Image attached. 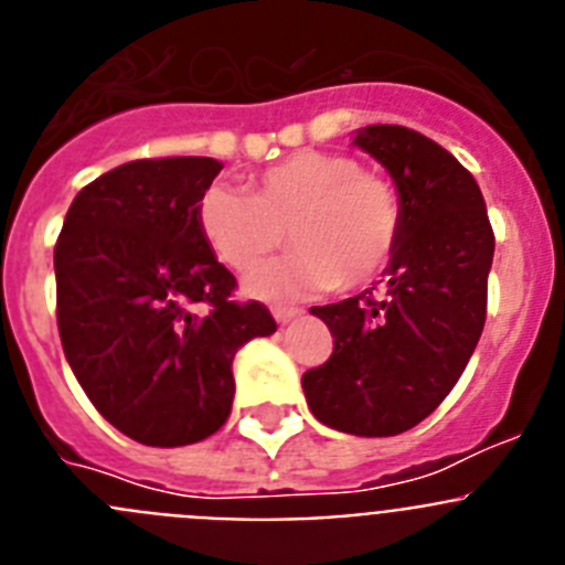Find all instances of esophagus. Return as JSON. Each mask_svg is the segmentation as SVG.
I'll use <instances>...</instances> for the list:
<instances>
[{
    "label": "esophagus",
    "mask_w": 565,
    "mask_h": 565,
    "mask_svg": "<svg viewBox=\"0 0 565 565\" xmlns=\"http://www.w3.org/2000/svg\"><path fill=\"white\" fill-rule=\"evenodd\" d=\"M271 313H274V319H277V322H288V319L297 317L299 308H294V306H274Z\"/></svg>",
    "instance_id": "34e87169"
}]
</instances>
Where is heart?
I'll return each mask as SVG.
<instances>
[{
    "label": "heart",
    "instance_id": "heart-1",
    "mask_svg": "<svg viewBox=\"0 0 565 565\" xmlns=\"http://www.w3.org/2000/svg\"><path fill=\"white\" fill-rule=\"evenodd\" d=\"M198 226L223 266L248 271L271 252H297L248 274L254 297L286 299L362 288L387 268L402 234V198L384 174L351 154L302 149L248 183L209 186L198 201Z\"/></svg>",
    "mask_w": 565,
    "mask_h": 565
}]
</instances>
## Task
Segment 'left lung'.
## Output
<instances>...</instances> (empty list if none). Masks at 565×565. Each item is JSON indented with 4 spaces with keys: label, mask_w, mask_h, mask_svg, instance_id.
<instances>
[{
    "label": "left lung",
    "mask_w": 565,
    "mask_h": 565,
    "mask_svg": "<svg viewBox=\"0 0 565 565\" xmlns=\"http://www.w3.org/2000/svg\"><path fill=\"white\" fill-rule=\"evenodd\" d=\"M353 143L391 172L402 234L382 297L367 288L311 308L333 353L306 371L302 391L333 430L382 438L424 422L461 379L487 322L495 234L476 178L427 135L373 124Z\"/></svg>",
    "instance_id": "1"
}]
</instances>
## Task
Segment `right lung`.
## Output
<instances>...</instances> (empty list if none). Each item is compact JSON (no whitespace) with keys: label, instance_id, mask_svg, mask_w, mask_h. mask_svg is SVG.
Returning <instances> with one entry per match:
<instances>
[{"label":"right lung","instance_id":"obj_1","mask_svg":"<svg viewBox=\"0 0 565 565\" xmlns=\"http://www.w3.org/2000/svg\"><path fill=\"white\" fill-rule=\"evenodd\" d=\"M214 158H143L76 194L56 239L64 356L96 411L132 441L183 447L232 413L234 353L277 322L198 226ZM203 307V312H194Z\"/></svg>","mask_w":565,"mask_h":565}]
</instances>
